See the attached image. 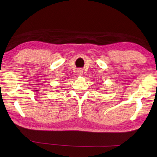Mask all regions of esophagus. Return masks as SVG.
<instances>
[{"mask_svg": "<svg viewBox=\"0 0 157 157\" xmlns=\"http://www.w3.org/2000/svg\"><path fill=\"white\" fill-rule=\"evenodd\" d=\"M79 75H82V72H79Z\"/></svg>", "mask_w": 157, "mask_h": 157, "instance_id": "1", "label": "esophagus"}]
</instances>
